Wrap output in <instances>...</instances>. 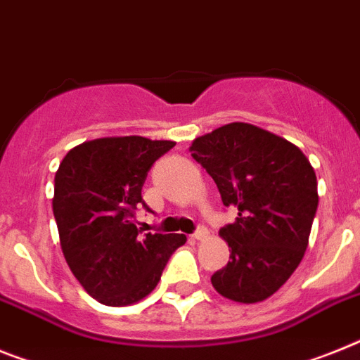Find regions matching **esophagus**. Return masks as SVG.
I'll use <instances>...</instances> for the list:
<instances>
[{"label": "esophagus", "instance_id": "1", "mask_svg": "<svg viewBox=\"0 0 360 360\" xmlns=\"http://www.w3.org/2000/svg\"><path fill=\"white\" fill-rule=\"evenodd\" d=\"M207 235H210V233H207L205 227H198V229L191 235V238H195V240H204V238H207Z\"/></svg>", "mask_w": 360, "mask_h": 360}]
</instances>
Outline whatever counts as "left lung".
<instances>
[{
	"label": "left lung",
	"instance_id": "8db88e82",
	"mask_svg": "<svg viewBox=\"0 0 360 360\" xmlns=\"http://www.w3.org/2000/svg\"><path fill=\"white\" fill-rule=\"evenodd\" d=\"M193 158L211 174L226 207L220 229L229 262L211 284L229 300L255 304L278 291L304 257L317 213V176L302 150L257 125L233 122L193 140Z\"/></svg>",
	"mask_w": 360,
	"mask_h": 360
}]
</instances>
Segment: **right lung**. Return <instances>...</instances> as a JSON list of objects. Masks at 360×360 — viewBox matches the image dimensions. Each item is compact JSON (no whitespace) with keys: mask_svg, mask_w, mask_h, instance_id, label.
I'll list each match as a JSON object with an SVG mask.
<instances>
[{"mask_svg":"<svg viewBox=\"0 0 360 360\" xmlns=\"http://www.w3.org/2000/svg\"><path fill=\"white\" fill-rule=\"evenodd\" d=\"M171 140L96 138L72 147L54 176L52 211L63 257L92 299L129 306L155 290L186 235L136 227L147 173L173 149Z\"/></svg>","mask_w":360,"mask_h":360,"instance_id":"right-lung-1","label":"right lung"}]
</instances>
